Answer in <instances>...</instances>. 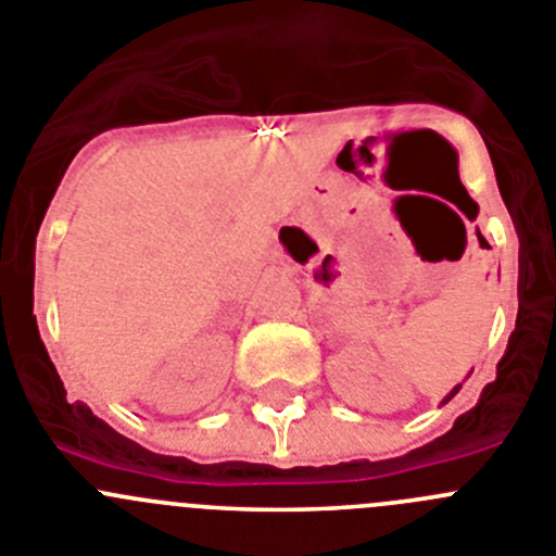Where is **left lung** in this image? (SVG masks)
<instances>
[{
    "instance_id": "obj_1",
    "label": "left lung",
    "mask_w": 556,
    "mask_h": 556,
    "mask_svg": "<svg viewBox=\"0 0 556 556\" xmlns=\"http://www.w3.org/2000/svg\"><path fill=\"white\" fill-rule=\"evenodd\" d=\"M458 389H460V383H458V387L453 389V392H450V395H447V401H450V397H453V395H458ZM447 401H444V403H447Z\"/></svg>"
}]
</instances>
